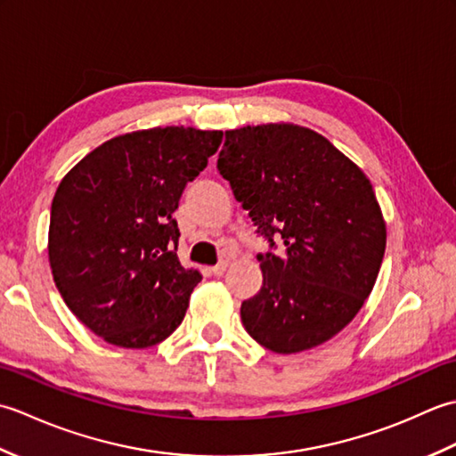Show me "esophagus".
Instances as JSON below:
<instances>
[{
  "instance_id": "34e87169",
  "label": "esophagus",
  "mask_w": 456,
  "mask_h": 456,
  "mask_svg": "<svg viewBox=\"0 0 456 456\" xmlns=\"http://www.w3.org/2000/svg\"><path fill=\"white\" fill-rule=\"evenodd\" d=\"M227 266H229V256H223L219 263L216 265V266H211L209 270H211V274H216V276H221L223 273H225L227 270Z\"/></svg>"
}]
</instances>
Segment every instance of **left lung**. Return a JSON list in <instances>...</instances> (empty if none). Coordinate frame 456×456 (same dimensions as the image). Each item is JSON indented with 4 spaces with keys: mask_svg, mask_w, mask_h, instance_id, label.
<instances>
[{
    "mask_svg": "<svg viewBox=\"0 0 456 456\" xmlns=\"http://www.w3.org/2000/svg\"><path fill=\"white\" fill-rule=\"evenodd\" d=\"M217 170L270 247L263 288L240 305L247 333L278 354L333 338L370 296L386 223L366 174L323 134L294 123L225 131Z\"/></svg>",
    "mask_w": 456,
    "mask_h": 456,
    "instance_id": "obj_1",
    "label": "left lung"
}]
</instances>
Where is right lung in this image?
Returning a JSON list of instances; mask_svg holds the SVG:
<instances>
[{
	"mask_svg": "<svg viewBox=\"0 0 456 456\" xmlns=\"http://www.w3.org/2000/svg\"><path fill=\"white\" fill-rule=\"evenodd\" d=\"M221 139L193 127L125 133L58 183L48 227L54 284L105 343L147 348L182 323L201 274L180 265L172 213Z\"/></svg>",
	"mask_w": 456,
	"mask_h": 456,
	"instance_id": "add662e5",
	"label": "right lung"
}]
</instances>
